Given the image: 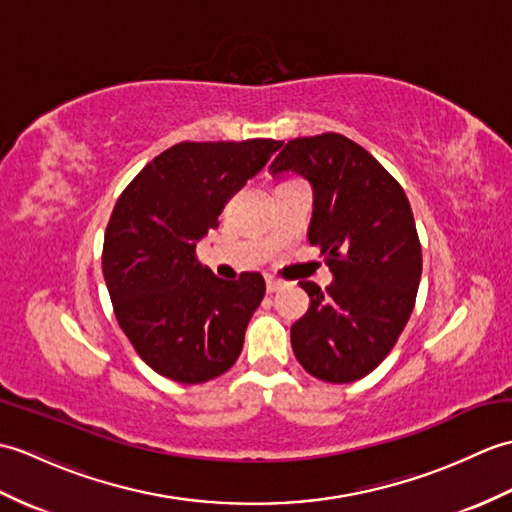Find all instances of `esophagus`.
I'll use <instances>...</instances> for the list:
<instances>
[{
  "label": "esophagus",
  "instance_id": "esophagus-1",
  "mask_svg": "<svg viewBox=\"0 0 512 512\" xmlns=\"http://www.w3.org/2000/svg\"><path fill=\"white\" fill-rule=\"evenodd\" d=\"M281 288H284V281H279L275 277H266V290L268 292H277Z\"/></svg>",
  "mask_w": 512,
  "mask_h": 512
}]
</instances>
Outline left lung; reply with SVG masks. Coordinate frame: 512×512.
Returning <instances> with one entry per match:
<instances>
[{"instance_id": "1", "label": "left lung", "mask_w": 512, "mask_h": 512, "mask_svg": "<svg viewBox=\"0 0 512 512\" xmlns=\"http://www.w3.org/2000/svg\"><path fill=\"white\" fill-rule=\"evenodd\" d=\"M312 187L310 244L332 270L321 290L301 281L310 308L292 323V352L325 383H354L383 363L411 317L422 250L405 191L387 169L341 134L295 138L270 165Z\"/></svg>"}]
</instances>
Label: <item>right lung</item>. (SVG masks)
<instances>
[{
	"instance_id": "1",
	"label": "right lung",
	"mask_w": 512,
	"mask_h": 512,
	"mask_svg": "<svg viewBox=\"0 0 512 512\" xmlns=\"http://www.w3.org/2000/svg\"><path fill=\"white\" fill-rule=\"evenodd\" d=\"M281 145L270 138L173 145L118 198L105 231L103 277L118 325L160 376L206 383L242 352L264 277H215L195 259V246Z\"/></svg>"
}]
</instances>
